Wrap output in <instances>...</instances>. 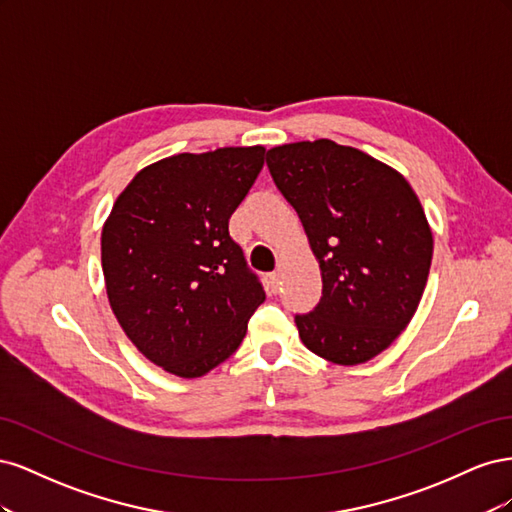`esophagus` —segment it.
Wrapping results in <instances>:
<instances>
[{"label": "esophagus", "instance_id": "esophagus-1", "mask_svg": "<svg viewBox=\"0 0 512 512\" xmlns=\"http://www.w3.org/2000/svg\"><path fill=\"white\" fill-rule=\"evenodd\" d=\"M267 286L271 292H277L280 290V273L273 271V273H267Z\"/></svg>", "mask_w": 512, "mask_h": 512}]
</instances>
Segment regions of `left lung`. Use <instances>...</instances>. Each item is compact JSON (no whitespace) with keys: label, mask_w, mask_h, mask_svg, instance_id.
<instances>
[{"label":"left lung","mask_w":512,"mask_h":512,"mask_svg":"<svg viewBox=\"0 0 512 512\" xmlns=\"http://www.w3.org/2000/svg\"><path fill=\"white\" fill-rule=\"evenodd\" d=\"M267 166L322 271L318 305L294 316L299 337L337 365L374 359L408 327L427 284L433 239L414 190L329 138L273 147Z\"/></svg>","instance_id":"obj_1"}]
</instances>
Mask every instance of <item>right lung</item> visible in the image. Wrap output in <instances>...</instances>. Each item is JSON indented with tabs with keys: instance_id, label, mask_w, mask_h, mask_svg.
<instances>
[{
	"instance_id": "obj_1",
	"label": "right lung",
	"mask_w": 512,
	"mask_h": 512,
	"mask_svg": "<svg viewBox=\"0 0 512 512\" xmlns=\"http://www.w3.org/2000/svg\"><path fill=\"white\" fill-rule=\"evenodd\" d=\"M265 164V147L179 153L143 168L102 230L106 294L151 363L198 378L243 342L265 301L228 220Z\"/></svg>"
}]
</instances>
